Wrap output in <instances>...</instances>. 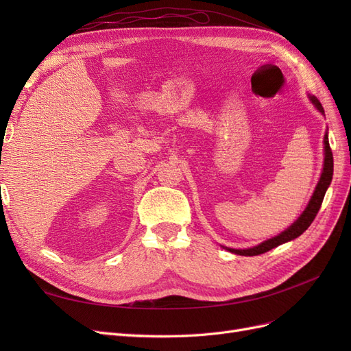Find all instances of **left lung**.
<instances>
[{"label": "left lung", "mask_w": 351, "mask_h": 351, "mask_svg": "<svg viewBox=\"0 0 351 351\" xmlns=\"http://www.w3.org/2000/svg\"><path fill=\"white\" fill-rule=\"evenodd\" d=\"M309 97L311 102L315 105V108L319 111L321 114L325 115L324 108L321 102L317 101L312 95H307ZM324 168H322V173L319 177V182H317L315 190H313V195L309 200V204L304 208V210L302 212V215L297 218L293 224L284 230L282 232H280L278 236H275L269 240H265L263 243L258 244V246L250 247V249H231V247H226L222 246L224 249H227L231 253H236V254H241V256H256V254L265 253L268 252L274 247L280 246V244H284L287 241H291L294 239H297L299 236H302L303 232L309 228V226L312 224V221L315 219L317 210H319L321 205H322V200L324 196L326 193V189L329 187L332 182V174H334V158H332V151L331 147H329V141H328V133H325L324 136Z\"/></svg>", "instance_id": "obj_1"}]
</instances>
